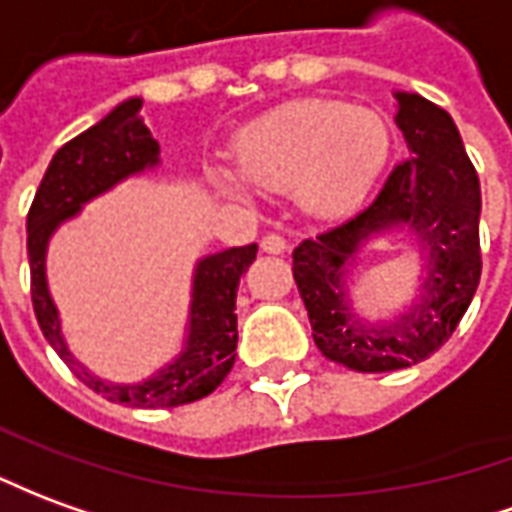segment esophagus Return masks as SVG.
Listing matches in <instances>:
<instances>
[{"mask_svg":"<svg viewBox=\"0 0 512 512\" xmlns=\"http://www.w3.org/2000/svg\"><path fill=\"white\" fill-rule=\"evenodd\" d=\"M260 249L268 252V255H282L288 249V241H285V235H280V232H266L260 238Z\"/></svg>","mask_w":512,"mask_h":512,"instance_id":"esophagus-1","label":"esophagus"}]
</instances>
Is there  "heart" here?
Instances as JSON below:
<instances>
[{"label": "heart", "instance_id": "heart-1", "mask_svg": "<svg viewBox=\"0 0 512 512\" xmlns=\"http://www.w3.org/2000/svg\"><path fill=\"white\" fill-rule=\"evenodd\" d=\"M391 152L380 113L332 99H302L268 113L241 132V166H213L221 191L238 196L291 191L316 216L355 210Z\"/></svg>", "mask_w": 512, "mask_h": 512}]
</instances>
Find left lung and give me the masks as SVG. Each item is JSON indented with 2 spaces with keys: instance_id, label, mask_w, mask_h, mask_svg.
Listing matches in <instances>:
<instances>
[{
  "instance_id": "obj_1",
  "label": "left lung",
  "mask_w": 512,
  "mask_h": 512,
  "mask_svg": "<svg viewBox=\"0 0 512 512\" xmlns=\"http://www.w3.org/2000/svg\"><path fill=\"white\" fill-rule=\"evenodd\" d=\"M396 124L410 157L360 213L293 249V280L321 355L363 374L427 360L452 338L480 285V177L452 116L418 94H396ZM410 223L431 255L425 299L391 328H363L348 316L340 271L371 231Z\"/></svg>"
}]
</instances>
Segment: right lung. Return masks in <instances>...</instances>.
I'll return each instance as SVG.
<instances>
[{
	"label": "right lung",
	"mask_w": 512,
	"mask_h": 512,
	"mask_svg": "<svg viewBox=\"0 0 512 512\" xmlns=\"http://www.w3.org/2000/svg\"><path fill=\"white\" fill-rule=\"evenodd\" d=\"M138 110H141V99L121 102L110 116L77 138H71L52 157L27 213L32 307L46 341L52 343V349L91 391L102 393L110 402L130 407H180L213 393L230 374L235 363V346H238L235 296H238L241 274L255 260L257 244L232 246L227 252L199 260L188 346L171 366L160 368L152 380L141 385H110L94 377L91 371H85L71 357L69 346L60 335L57 310L46 291V241L57 224L74 216L82 202L157 163L160 146L149 135Z\"/></svg>",
	"instance_id": "right-lung-1"
}]
</instances>
